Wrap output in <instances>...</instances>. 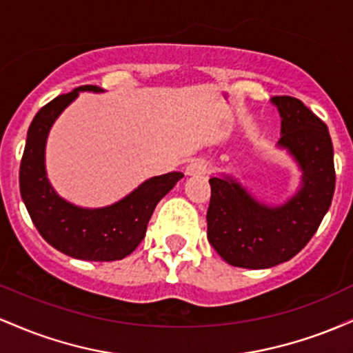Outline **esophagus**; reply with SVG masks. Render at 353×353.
<instances>
[{"label": "esophagus", "instance_id": "1", "mask_svg": "<svg viewBox=\"0 0 353 353\" xmlns=\"http://www.w3.org/2000/svg\"><path fill=\"white\" fill-rule=\"evenodd\" d=\"M209 171V164L205 163L204 159H194L190 161L185 168V174L188 176H201V174H205Z\"/></svg>", "mask_w": 353, "mask_h": 353}]
</instances>
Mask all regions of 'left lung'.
I'll list each match as a JSON object with an SVG mask.
<instances>
[{
	"label": "left lung",
	"instance_id": "8db88e82",
	"mask_svg": "<svg viewBox=\"0 0 353 353\" xmlns=\"http://www.w3.org/2000/svg\"><path fill=\"white\" fill-rule=\"evenodd\" d=\"M272 104L282 117L279 148L297 161L301 189L272 208L234 177H210L208 239L234 267L269 269L290 261L317 232L334 197V145L325 123L292 96H275Z\"/></svg>",
	"mask_w": 353,
	"mask_h": 353
}]
</instances>
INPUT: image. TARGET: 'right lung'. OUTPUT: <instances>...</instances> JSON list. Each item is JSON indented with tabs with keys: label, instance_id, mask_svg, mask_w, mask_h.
Masks as SVG:
<instances>
[{
	"label": "right lung",
	"instance_id": "1",
	"mask_svg": "<svg viewBox=\"0 0 353 353\" xmlns=\"http://www.w3.org/2000/svg\"><path fill=\"white\" fill-rule=\"evenodd\" d=\"M81 91L103 92V89L92 84L76 88L52 99L34 116L19 165V192L38 232L59 252L81 261H119L141 244L157 202L184 174L151 177L106 208H78L59 197L46 177L44 149L52 123Z\"/></svg>",
	"mask_w": 353,
	"mask_h": 353
}]
</instances>
